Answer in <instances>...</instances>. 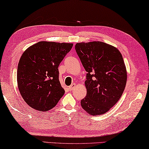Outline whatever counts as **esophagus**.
I'll return each instance as SVG.
<instances>
[{
    "instance_id": "esophagus-1",
    "label": "esophagus",
    "mask_w": 149,
    "mask_h": 149,
    "mask_svg": "<svg viewBox=\"0 0 149 149\" xmlns=\"http://www.w3.org/2000/svg\"><path fill=\"white\" fill-rule=\"evenodd\" d=\"M75 84H73L72 85H71L70 86L68 87V90H69V91H72V89H73V88H74V87H75Z\"/></svg>"
}]
</instances>
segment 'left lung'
I'll list each match as a JSON object with an SVG mask.
<instances>
[{"mask_svg": "<svg viewBox=\"0 0 149 149\" xmlns=\"http://www.w3.org/2000/svg\"><path fill=\"white\" fill-rule=\"evenodd\" d=\"M75 49L87 72V94L81 107L89 115H102L123 93L127 82L123 58L119 49L103 42L77 43Z\"/></svg>", "mask_w": 149, "mask_h": 149, "instance_id": "left-lung-1", "label": "left lung"}]
</instances>
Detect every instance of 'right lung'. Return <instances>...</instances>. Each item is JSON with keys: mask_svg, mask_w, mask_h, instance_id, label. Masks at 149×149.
Listing matches in <instances>:
<instances>
[{"mask_svg": "<svg viewBox=\"0 0 149 149\" xmlns=\"http://www.w3.org/2000/svg\"><path fill=\"white\" fill-rule=\"evenodd\" d=\"M72 46L42 41L22 54L17 70L18 87L30 107L46 111L57 105L65 93L59 81L58 66Z\"/></svg>", "mask_w": 149, "mask_h": 149, "instance_id": "add662e5", "label": "right lung"}]
</instances>
